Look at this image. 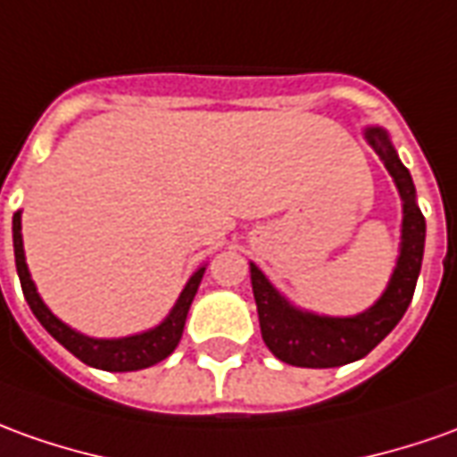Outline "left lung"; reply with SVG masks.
Wrapping results in <instances>:
<instances>
[{"mask_svg":"<svg viewBox=\"0 0 457 457\" xmlns=\"http://www.w3.org/2000/svg\"><path fill=\"white\" fill-rule=\"evenodd\" d=\"M370 146L376 149L403 198V244L401 259L380 301L366 313L353 319H328L301 313L283 301L266 276L251 263V286L259 308L261 336L270 353L288 366L298 368H338L368 355L391 333L403 313L408 311L415 294V283L423 263L426 246V219L415 204V187L408 169L393 151L386 131L368 129Z\"/></svg>","mask_w":457,"mask_h":457,"instance_id":"1","label":"left lung"}]
</instances>
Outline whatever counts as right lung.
Wrapping results in <instances>:
<instances>
[{
	"instance_id": "add662e5",
	"label": "right lung",
	"mask_w": 457,
	"mask_h": 457,
	"mask_svg": "<svg viewBox=\"0 0 457 457\" xmlns=\"http://www.w3.org/2000/svg\"><path fill=\"white\" fill-rule=\"evenodd\" d=\"M12 234H14V261H17L19 281H21V291H24V298L29 303L31 313L37 316V320L42 323L44 328L49 330V336L62 343L69 353L77 355L81 363L102 368V370H119V373H124V370H141V368H149L163 361L179 345L181 333H184V323H187L188 308H191V301L196 295L198 283H201V276H204L206 269H198L191 276V281L187 283V288L181 291L179 301H176L174 311L169 313V319L163 320L162 326L146 330V333H138V336L119 338V341H96V338H87V336H81L77 330L64 326L42 303V298H39L29 278L27 263H24L21 216H19V211L12 219Z\"/></svg>"
}]
</instances>
